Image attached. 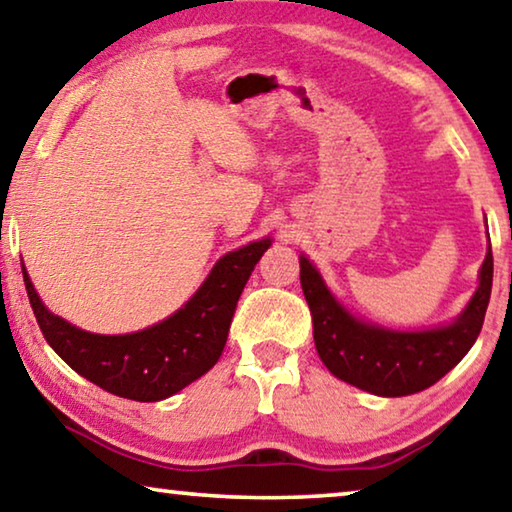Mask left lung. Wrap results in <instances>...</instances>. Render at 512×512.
<instances>
[{"mask_svg":"<svg viewBox=\"0 0 512 512\" xmlns=\"http://www.w3.org/2000/svg\"><path fill=\"white\" fill-rule=\"evenodd\" d=\"M478 289L449 326L399 332L364 323L330 294L310 259L300 255V287L312 312L314 344L332 376L378 396H408L435 385L465 358L483 328L492 291V248Z\"/></svg>","mask_w":512,"mask_h":512,"instance_id":"8db88e82","label":"left lung"}]
</instances>
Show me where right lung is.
I'll use <instances>...</instances> for the list:
<instances>
[{"mask_svg": "<svg viewBox=\"0 0 512 512\" xmlns=\"http://www.w3.org/2000/svg\"><path fill=\"white\" fill-rule=\"evenodd\" d=\"M271 239L253 241L218 259L182 310L129 335H95L52 314L22 266L36 321L56 355L107 392L150 403L191 385L221 358L237 300Z\"/></svg>", "mask_w": 512, "mask_h": 512, "instance_id": "obj_1", "label": "right lung"}]
</instances>
